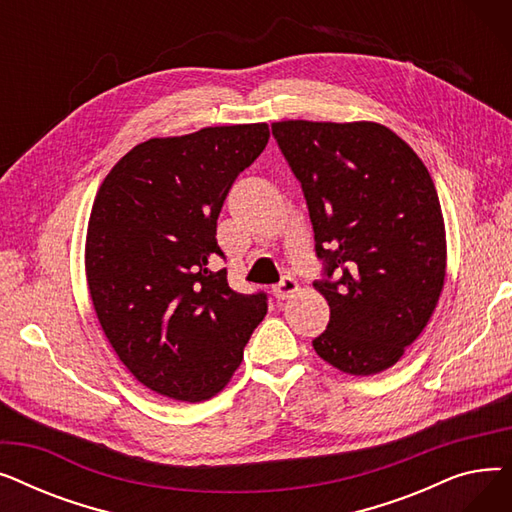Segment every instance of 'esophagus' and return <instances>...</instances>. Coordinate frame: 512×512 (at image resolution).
I'll return each instance as SVG.
<instances>
[{
	"mask_svg": "<svg viewBox=\"0 0 512 512\" xmlns=\"http://www.w3.org/2000/svg\"><path fill=\"white\" fill-rule=\"evenodd\" d=\"M299 290V284H297V280L294 278H290V276H284L276 286H274V297L278 299V301H284V299H288V297H292L294 292Z\"/></svg>",
	"mask_w": 512,
	"mask_h": 512,
	"instance_id": "1",
	"label": "esophagus"
}]
</instances>
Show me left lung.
Returning a JSON list of instances; mask_svg holds the SVG:
<instances>
[{"mask_svg":"<svg viewBox=\"0 0 512 512\" xmlns=\"http://www.w3.org/2000/svg\"><path fill=\"white\" fill-rule=\"evenodd\" d=\"M301 182L330 305L315 353L351 375L392 367L432 317L446 276V232L419 155L375 122L272 124Z\"/></svg>","mask_w":512,"mask_h":512,"instance_id":"1","label":"left lung"}]
</instances>
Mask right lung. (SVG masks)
<instances>
[{
  "instance_id": "1",
  "label": "right lung",
  "mask_w": 512,
  "mask_h": 512,
  "mask_svg": "<svg viewBox=\"0 0 512 512\" xmlns=\"http://www.w3.org/2000/svg\"><path fill=\"white\" fill-rule=\"evenodd\" d=\"M267 141V124L149 139L99 186L85 247L91 301L120 361L161 396L218 394L267 313L265 292L240 294L213 270L226 259L222 205Z\"/></svg>"
}]
</instances>
